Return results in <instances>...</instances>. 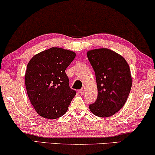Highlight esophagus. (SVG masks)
Wrapping results in <instances>:
<instances>
[{"instance_id":"34e87169","label":"esophagus","mask_w":155,"mask_h":155,"mask_svg":"<svg viewBox=\"0 0 155 155\" xmlns=\"http://www.w3.org/2000/svg\"><path fill=\"white\" fill-rule=\"evenodd\" d=\"M84 91H85V87H82V89H80V90H79V92H80V93L81 94H83L84 93Z\"/></svg>"}]
</instances>
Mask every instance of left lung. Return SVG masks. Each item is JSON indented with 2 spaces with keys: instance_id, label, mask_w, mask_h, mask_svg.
Segmentation results:
<instances>
[{
  "instance_id": "8db88e82",
  "label": "left lung",
  "mask_w": 155,
  "mask_h": 155,
  "mask_svg": "<svg viewBox=\"0 0 155 155\" xmlns=\"http://www.w3.org/2000/svg\"><path fill=\"white\" fill-rule=\"evenodd\" d=\"M94 69L98 95L89 106L91 112L99 117H109L126 103L132 87L130 68L120 55L108 48L87 53Z\"/></svg>"
}]
</instances>
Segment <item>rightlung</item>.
<instances>
[{"label":"right lung","mask_w":155,"mask_h":155,"mask_svg":"<svg viewBox=\"0 0 155 155\" xmlns=\"http://www.w3.org/2000/svg\"><path fill=\"white\" fill-rule=\"evenodd\" d=\"M75 57L71 51L53 47L29 61L25 86L30 102L39 116L56 119L67 111L76 92L70 87L65 70Z\"/></svg>","instance_id":"obj_1"}]
</instances>
